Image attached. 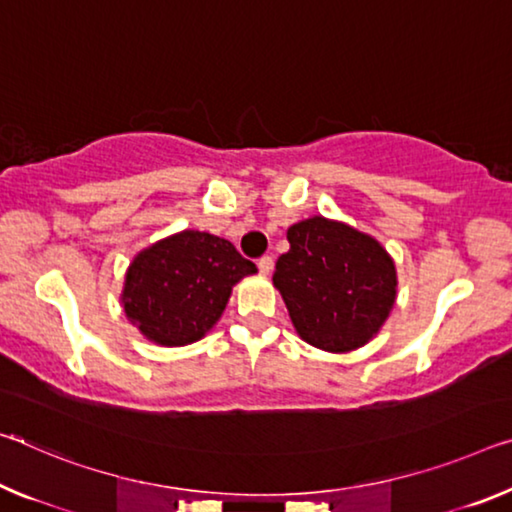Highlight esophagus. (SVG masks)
<instances>
[{
	"mask_svg": "<svg viewBox=\"0 0 512 512\" xmlns=\"http://www.w3.org/2000/svg\"><path fill=\"white\" fill-rule=\"evenodd\" d=\"M257 266H259V273L269 275V273L273 271V257H271V255H264V257H259Z\"/></svg>",
	"mask_w": 512,
	"mask_h": 512,
	"instance_id": "esophagus-1",
	"label": "esophagus"
}]
</instances>
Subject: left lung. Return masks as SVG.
Returning <instances> with one entry per match:
<instances>
[{
	"mask_svg": "<svg viewBox=\"0 0 512 512\" xmlns=\"http://www.w3.org/2000/svg\"><path fill=\"white\" fill-rule=\"evenodd\" d=\"M287 239L273 285L298 335L330 353L367 344L394 305L392 257L376 239L321 216L291 225Z\"/></svg>",
	"mask_w": 512,
	"mask_h": 512,
	"instance_id": "8db88e82",
	"label": "left lung"
}]
</instances>
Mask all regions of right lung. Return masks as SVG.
Segmentation results:
<instances>
[{
	"label": "right lung",
	"instance_id": "obj_1",
	"mask_svg": "<svg viewBox=\"0 0 512 512\" xmlns=\"http://www.w3.org/2000/svg\"><path fill=\"white\" fill-rule=\"evenodd\" d=\"M257 273L227 239L184 230L136 255L125 278L127 319L161 346H184L221 319L232 285Z\"/></svg>",
	"mask_w": 512,
	"mask_h": 512
}]
</instances>
